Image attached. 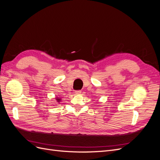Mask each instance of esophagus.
I'll list each match as a JSON object with an SVG mask.
<instances>
[{"instance_id":"obj_1","label":"esophagus","mask_w":160,"mask_h":160,"mask_svg":"<svg viewBox=\"0 0 160 160\" xmlns=\"http://www.w3.org/2000/svg\"><path fill=\"white\" fill-rule=\"evenodd\" d=\"M81 93V90H76L75 91V93L76 94H80Z\"/></svg>"}]
</instances>
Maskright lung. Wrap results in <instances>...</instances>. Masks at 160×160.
<instances>
[{"instance_id":"right-lung-1","label":"right lung","mask_w":160,"mask_h":160,"mask_svg":"<svg viewBox=\"0 0 160 160\" xmlns=\"http://www.w3.org/2000/svg\"><path fill=\"white\" fill-rule=\"evenodd\" d=\"M56 99H57V102H59V101H61V99H59V98H57Z\"/></svg>"}]
</instances>
